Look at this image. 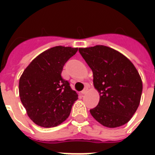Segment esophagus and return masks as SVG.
Returning <instances> with one entry per match:
<instances>
[{
	"label": "esophagus",
	"instance_id": "34e87169",
	"mask_svg": "<svg viewBox=\"0 0 155 155\" xmlns=\"http://www.w3.org/2000/svg\"><path fill=\"white\" fill-rule=\"evenodd\" d=\"M86 92H87V88H85V89H84L83 91H81L80 93H81V94H85Z\"/></svg>",
	"mask_w": 155,
	"mask_h": 155
}]
</instances>
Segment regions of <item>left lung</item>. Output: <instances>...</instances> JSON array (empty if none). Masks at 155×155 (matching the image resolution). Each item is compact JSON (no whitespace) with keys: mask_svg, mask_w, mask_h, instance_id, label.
I'll list each match as a JSON object with an SVG mask.
<instances>
[{"mask_svg":"<svg viewBox=\"0 0 155 155\" xmlns=\"http://www.w3.org/2000/svg\"><path fill=\"white\" fill-rule=\"evenodd\" d=\"M93 72V84L100 93L92 116L104 126L116 128L131 119L139 105L142 82L139 73L125 55L98 45L79 48Z\"/></svg>","mask_w":155,"mask_h":155,"instance_id":"left-lung-1","label":"left lung"}]
</instances>
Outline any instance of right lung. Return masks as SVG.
I'll return each instance as SVG.
<instances>
[{
	"label": "right lung",
	"mask_w": 155,
	"mask_h": 155,
	"mask_svg": "<svg viewBox=\"0 0 155 155\" xmlns=\"http://www.w3.org/2000/svg\"><path fill=\"white\" fill-rule=\"evenodd\" d=\"M78 48L52 47L37 56L23 71L19 96L29 117L44 128L60 125L69 117L77 93L61 73Z\"/></svg>",
	"instance_id": "1"
}]
</instances>
